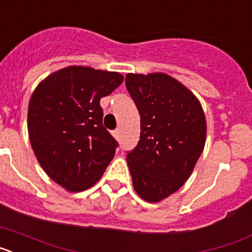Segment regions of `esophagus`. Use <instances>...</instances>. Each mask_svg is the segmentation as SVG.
<instances>
[{"instance_id": "esophagus-1", "label": "esophagus", "mask_w": 252, "mask_h": 252, "mask_svg": "<svg viewBox=\"0 0 252 252\" xmlns=\"http://www.w3.org/2000/svg\"><path fill=\"white\" fill-rule=\"evenodd\" d=\"M112 135L116 137V139H117V137L120 136V128H116V130L112 132Z\"/></svg>"}]
</instances>
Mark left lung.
Masks as SVG:
<instances>
[{
	"instance_id": "obj_1",
	"label": "left lung",
	"mask_w": 252,
	"mask_h": 252,
	"mask_svg": "<svg viewBox=\"0 0 252 252\" xmlns=\"http://www.w3.org/2000/svg\"><path fill=\"white\" fill-rule=\"evenodd\" d=\"M126 88L141 119L137 146L126 157L133 188L157 203L192 174L206 144V116L197 97L165 73H128Z\"/></svg>"
}]
</instances>
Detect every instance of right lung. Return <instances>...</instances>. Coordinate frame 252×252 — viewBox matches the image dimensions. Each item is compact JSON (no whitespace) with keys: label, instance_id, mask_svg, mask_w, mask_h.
<instances>
[{"label":"right lung","instance_id":"right-lung-1","mask_svg":"<svg viewBox=\"0 0 252 252\" xmlns=\"http://www.w3.org/2000/svg\"><path fill=\"white\" fill-rule=\"evenodd\" d=\"M124 82L117 72L72 65L46 77L29 102L28 130L37 161L69 192L94 186L117 141L103 127L102 97Z\"/></svg>","mask_w":252,"mask_h":252}]
</instances>
